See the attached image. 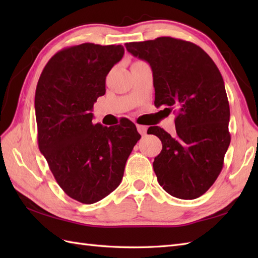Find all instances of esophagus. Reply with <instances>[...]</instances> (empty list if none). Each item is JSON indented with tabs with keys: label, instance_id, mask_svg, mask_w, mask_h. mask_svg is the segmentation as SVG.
<instances>
[{
	"label": "esophagus",
	"instance_id": "obj_1",
	"mask_svg": "<svg viewBox=\"0 0 258 258\" xmlns=\"http://www.w3.org/2000/svg\"><path fill=\"white\" fill-rule=\"evenodd\" d=\"M136 127H138L139 133H140L142 136H145V135H146V132H147V127H146V126H144V125H138V126H136Z\"/></svg>",
	"mask_w": 258,
	"mask_h": 258
}]
</instances>
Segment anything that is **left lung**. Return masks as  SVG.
Masks as SVG:
<instances>
[{"label":"left lung","mask_w":258,"mask_h":258,"mask_svg":"<svg viewBox=\"0 0 258 258\" xmlns=\"http://www.w3.org/2000/svg\"><path fill=\"white\" fill-rule=\"evenodd\" d=\"M125 46L151 65L155 106L176 112L174 136L160 126L147 130L163 144L153 162L158 183L177 199H197L218 177L231 143L229 104L220 70L200 46L179 38L162 36Z\"/></svg>","instance_id":"8db88e82"}]
</instances>
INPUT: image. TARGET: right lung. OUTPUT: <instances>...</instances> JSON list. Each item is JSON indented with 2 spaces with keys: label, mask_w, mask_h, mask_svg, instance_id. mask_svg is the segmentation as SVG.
Returning <instances> with one entry per match:
<instances>
[{
  "label": "right lung",
  "mask_w": 258,
  "mask_h": 258,
  "mask_svg": "<svg viewBox=\"0 0 258 258\" xmlns=\"http://www.w3.org/2000/svg\"><path fill=\"white\" fill-rule=\"evenodd\" d=\"M124 55L122 45L83 43L51 57L38 79V149L65 194L93 204L117 187L141 139L130 119L93 124V105L105 94L106 75Z\"/></svg>",
  "instance_id": "obj_1"
}]
</instances>
